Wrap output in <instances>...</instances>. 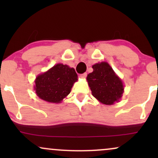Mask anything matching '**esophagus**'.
I'll list each match as a JSON object with an SVG mask.
<instances>
[{
	"label": "esophagus",
	"instance_id": "esophagus-1",
	"mask_svg": "<svg viewBox=\"0 0 158 158\" xmlns=\"http://www.w3.org/2000/svg\"><path fill=\"white\" fill-rule=\"evenodd\" d=\"M86 77H87V73H84L80 75V77L82 78V79H85V78H86Z\"/></svg>",
	"mask_w": 158,
	"mask_h": 158
}]
</instances>
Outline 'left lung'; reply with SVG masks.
<instances>
[{
	"mask_svg": "<svg viewBox=\"0 0 158 158\" xmlns=\"http://www.w3.org/2000/svg\"><path fill=\"white\" fill-rule=\"evenodd\" d=\"M94 71L87 77L92 95L100 102L112 105L122 97V81L107 62L98 63L92 67Z\"/></svg>",
	"mask_w": 158,
	"mask_h": 158,
	"instance_id": "left-lung-1",
	"label": "left lung"
}]
</instances>
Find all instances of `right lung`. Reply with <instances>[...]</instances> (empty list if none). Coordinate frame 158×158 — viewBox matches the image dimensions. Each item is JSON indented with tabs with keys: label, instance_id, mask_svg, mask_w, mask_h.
<instances>
[{
	"label": "right lung",
	"instance_id": "obj_1",
	"mask_svg": "<svg viewBox=\"0 0 158 158\" xmlns=\"http://www.w3.org/2000/svg\"><path fill=\"white\" fill-rule=\"evenodd\" d=\"M77 80L74 68L57 64L35 79V90L38 97L49 102L59 103L70 93Z\"/></svg>",
	"mask_w": 158,
	"mask_h": 158
}]
</instances>
